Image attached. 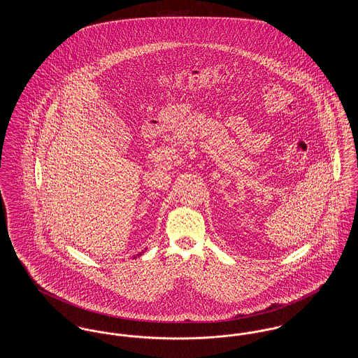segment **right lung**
<instances>
[{
    "mask_svg": "<svg viewBox=\"0 0 358 358\" xmlns=\"http://www.w3.org/2000/svg\"><path fill=\"white\" fill-rule=\"evenodd\" d=\"M142 254H143V251H142V252H139V254H138L136 256L142 255Z\"/></svg>",
    "mask_w": 358,
    "mask_h": 358,
    "instance_id": "add662e5",
    "label": "right lung"
}]
</instances>
